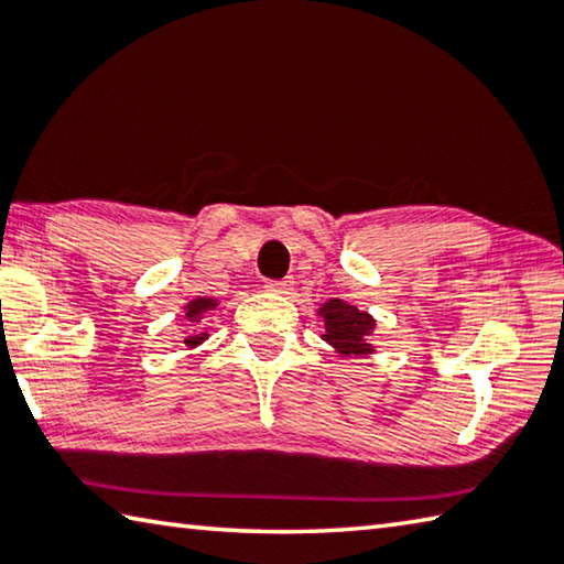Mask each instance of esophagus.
Here are the masks:
<instances>
[{"instance_id": "1", "label": "esophagus", "mask_w": 564, "mask_h": 564, "mask_svg": "<svg viewBox=\"0 0 564 564\" xmlns=\"http://www.w3.org/2000/svg\"><path fill=\"white\" fill-rule=\"evenodd\" d=\"M264 290L267 292H272V294H292V290H294V282L292 280H270V282H264Z\"/></svg>"}]
</instances>
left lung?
<instances>
[{
    "instance_id": "obj_1",
    "label": "left lung",
    "mask_w": 564,
    "mask_h": 564,
    "mask_svg": "<svg viewBox=\"0 0 564 564\" xmlns=\"http://www.w3.org/2000/svg\"><path fill=\"white\" fill-rule=\"evenodd\" d=\"M319 314H324V327H327L324 341L332 344L344 357H364L373 351L369 334L377 322L371 319V314L359 312L341 300H329Z\"/></svg>"
}]
</instances>
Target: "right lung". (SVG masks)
<instances>
[{"instance_id": "right-lung-1", "label": "right lung", "mask_w": 564, "mask_h": 564, "mask_svg": "<svg viewBox=\"0 0 564 564\" xmlns=\"http://www.w3.org/2000/svg\"><path fill=\"white\" fill-rule=\"evenodd\" d=\"M215 300H195V302H191L185 307V319H191L193 324H197L200 322L203 317H205V312H210V310H215ZM207 339V334L203 332V334H197V332H193V334H187V337L183 339V344L185 347H197V344H203Z\"/></svg>"}]
</instances>
